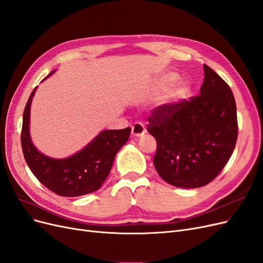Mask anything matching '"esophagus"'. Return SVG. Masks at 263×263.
Returning a JSON list of instances; mask_svg holds the SVG:
<instances>
[{
  "label": "esophagus",
  "instance_id": "esophagus-1",
  "mask_svg": "<svg viewBox=\"0 0 263 263\" xmlns=\"http://www.w3.org/2000/svg\"><path fill=\"white\" fill-rule=\"evenodd\" d=\"M145 133H146V129L141 123L137 122L132 126V135L134 137H141Z\"/></svg>",
  "mask_w": 263,
  "mask_h": 263
}]
</instances>
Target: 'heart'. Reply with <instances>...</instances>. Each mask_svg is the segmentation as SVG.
Segmentation results:
<instances>
[{
	"instance_id": "b5f03b06",
	"label": "heart",
	"mask_w": 263,
	"mask_h": 263,
	"mask_svg": "<svg viewBox=\"0 0 263 263\" xmlns=\"http://www.w3.org/2000/svg\"><path fill=\"white\" fill-rule=\"evenodd\" d=\"M176 80H177V77L176 76H174V74H168V76L163 77L162 83L164 85H169V84H172ZM183 91H184V89H180V92H183Z\"/></svg>"
}]
</instances>
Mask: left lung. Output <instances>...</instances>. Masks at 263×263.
I'll use <instances>...</instances> for the list:
<instances>
[{
    "label": "left lung",
    "mask_w": 263,
    "mask_h": 263,
    "mask_svg": "<svg viewBox=\"0 0 263 263\" xmlns=\"http://www.w3.org/2000/svg\"><path fill=\"white\" fill-rule=\"evenodd\" d=\"M147 130L157 140L154 164L169 184L195 189L224 169L236 146L237 109L229 85L204 65L200 94L156 107Z\"/></svg>",
    "instance_id": "1"
}]
</instances>
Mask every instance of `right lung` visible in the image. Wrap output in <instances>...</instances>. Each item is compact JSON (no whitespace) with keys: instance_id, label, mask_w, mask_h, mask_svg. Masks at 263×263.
I'll return each mask as SVG.
<instances>
[{"instance_id":"1","label":"right lung","mask_w":263,"mask_h":263,"mask_svg":"<svg viewBox=\"0 0 263 263\" xmlns=\"http://www.w3.org/2000/svg\"><path fill=\"white\" fill-rule=\"evenodd\" d=\"M52 73L53 71L49 76ZM35 91L31 92L24 109L21 135L24 158L29 169L43 185L60 196H81L99 190L108 177L116 154L129 139L130 127L103 130L89 145L69 158H49L35 148L29 135L30 103Z\"/></svg>"}]
</instances>
